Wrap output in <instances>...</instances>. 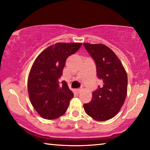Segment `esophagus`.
Returning <instances> with one entry per match:
<instances>
[{"label": "esophagus", "mask_w": 150, "mask_h": 150, "mask_svg": "<svg viewBox=\"0 0 150 150\" xmlns=\"http://www.w3.org/2000/svg\"><path fill=\"white\" fill-rule=\"evenodd\" d=\"M76 91H77V93H80V92H81V91H82V88H78L76 90Z\"/></svg>", "instance_id": "esophagus-1"}]
</instances>
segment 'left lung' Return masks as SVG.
Returning a JSON list of instances; mask_svg holds the SVG:
<instances>
[{"mask_svg": "<svg viewBox=\"0 0 150 150\" xmlns=\"http://www.w3.org/2000/svg\"><path fill=\"white\" fill-rule=\"evenodd\" d=\"M96 66L97 77L102 81L92 92L91 101L84 103L87 115L96 121L113 118L123 105L127 93V75L116 54L102 44L83 43Z\"/></svg>", "mask_w": 150, "mask_h": 150, "instance_id": "8db88e82", "label": "left lung"}]
</instances>
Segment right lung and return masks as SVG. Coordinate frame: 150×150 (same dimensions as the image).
I'll use <instances>...</instances> for the list:
<instances>
[{
    "label": "right lung",
    "instance_id": "add662e5",
    "mask_svg": "<svg viewBox=\"0 0 150 150\" xmlns=\"http://www.w3.org/2000/svg\"><path fill=\"white\" fill-rule=\"evenodd\" d=\"M82 43L58 42L43 50L30 70L28 87L30 101L42 117L55 119L66 113L73 94L66 81L59 82L66 61Z\"/></svg>",
    "mask_w": 150,
    "mask_h": 150
}]
</instances>
